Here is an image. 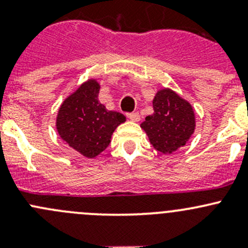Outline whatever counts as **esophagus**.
Masks as SVG:
<instances>
[{"mask_svg":"<svg viewBox=\"0 0 248 248\" xmlns=\"http://www.w3.org/2000/svg\"><path fill=\"white\" fill-rule=\"evenodd\" d=\"M127 117H128L131 121H134V122H138L140 120L138 112H128V114H127Z\"/></svg>","mask_w":248,"mask_h":248,"instance_id":"obj_1","label":"esophagus"}]
</instances>
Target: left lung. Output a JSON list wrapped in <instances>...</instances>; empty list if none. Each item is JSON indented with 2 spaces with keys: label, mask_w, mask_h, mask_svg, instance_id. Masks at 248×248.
<instances>
[{
  "label": "left lung",
  "mask_w": 248,
  "mask_h": 248,
  "mask_svg": "<svg viewBox=\"0 0 248 248\" xmlns=\"http://www.w3.org/2000/svg\"><path fill=\"white\" fill-rule=\"evenodd\" d=\"M154 114L140 124L150 142L162 154H172L185 146L196 129V116L191 104L170 89L157 91Z\"/></svg>",
  "instance_id": "8db88e82"
}]
</instances>
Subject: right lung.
Here are the masks:
<instances>
[{"mask_svg": "<svg viewBox=\"0 0 248 248\" xmlns=\"http://www.w3.org/2000/svg\"><path fill=\"white\" fill-rule=\"evenodd\" d=\"M99 89L96 79L85 81L64 99L56 117L61 139L87 158L104 151L116 127L126 121L124 115L108 110L98 101Z\"/></svg>", "mask_w": 248, "mask_h": 248, "instance_id": "obj_1", "label": "right lung"}]
</instances>
